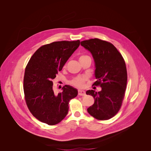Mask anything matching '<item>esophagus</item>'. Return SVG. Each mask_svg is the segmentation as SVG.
<instances>
[{
  "instance_id": "obj_1",
  "label": "esophagus",
  "mask_w": 151,
  "mask_h": 151,
  "mask_svg": "<svg viewBox=\"0 0 151 151\" xmlns=\"http://www.w3.org/2000/svg\"><path fill=\"white\" fill-rule=\"evenodd\" d=\"M78 95L81 96H84L86 95V92L83 90H79L78 91Z\"/></svg>"
}]
</instances>
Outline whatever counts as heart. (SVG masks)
Here are the masks:
<instances>
[{
    "instance_id": "b5f03b06",
    "label": "heart",
    "mask_w": 151,
    "mask_h": 151,
    "mask_svg": "<svg viewBox=\"0 0 151 151\" xmlns=\"http://www.w3.org/2000/svg\"><path fill=\"white\" fill-rule=\"evenodd\" d=\"M89 58V57L88 56V55H81V56L80 57V59H79V60H81L83 59H84L86 58ZM85 81H86L85 78H84V77H78V78H76L74 79V80L72 81V84L74 86H75L76 87H78V88H81V87L83 86Z\"/></svg>"
}]
</instances>
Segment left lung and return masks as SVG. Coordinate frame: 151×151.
Instances as JSON below:
<instances>
[{"label":"left lung","mask_w":151,"mask_h":151,"mask_svg":"<svg viewBox=\"0 0 151 151\" xmlns=\"http://www.w3.org/2000/svg\"><path fill=\"white\" fill-rule=\"evenodd\" d=\"M81 45L92 54L94 60L97 81L93 85L101 88L98 92L86 91L94 99L88 112L97 119H109L117 113L124 99L127 81L125 61L116 47L108 42L92 38L81 42Z\"/></svg>","instance_id":"8db88e82"}]
</instances>
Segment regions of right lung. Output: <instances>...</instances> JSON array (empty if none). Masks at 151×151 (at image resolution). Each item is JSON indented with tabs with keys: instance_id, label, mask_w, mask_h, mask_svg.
Here are the masks:
<instances>
[{
	"instance_id": "right-lung-1",
	"label": "right lung",
	"mask_w": 151,
	"mask_h": 151,
	"mask_svg": "<svg viewBox=\"0 0 151 151\" xmlns=\"http://www.w3.org/2000/svg\"><path fill=\"white\" fill-rule=\"evenodd\" d=\"M80 40L55 42L41 46L29 60L24 77V92L30 113L38 120L50 125L59 123L68 111L69 101L78 90L65 85L55 95L52 80L74 51Z\"/></svg>"
}]
</instances>
